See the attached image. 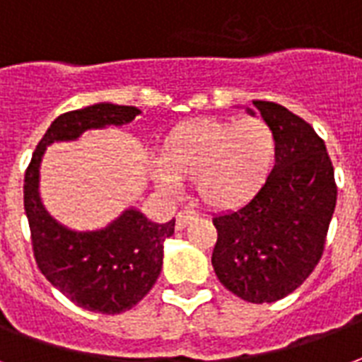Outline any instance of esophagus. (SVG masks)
I'll return each mask as SVG.
<instances>
[{
  "label": "esophagus",
  "instance_id": "esophagus-1",
  "mask_svg": "<svg viewBox=\"0 0 362 362\" xmlns=\"http://www.w3.org/2000/svg\"><path fill=\"white\" fill-rule=\"evenodd\" d=\"M197 218V214L193 211H180L178 212V216H176V228L178 230H184L189 222H193Z\"/></svg>",
  "mask_w": 362,
  "mask_h": 362
}]
</instances>
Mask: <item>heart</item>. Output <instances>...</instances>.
Returning a JSON list of instances; mask_svg holds the SVG:
<instances>
[{
    "instance_id": "obj_1",
    "label": "heart",
    "mask_w": 362,
    "mask_h": 362,
    "mask_svg": "<svg viewBox=\"0 0 362 362\" xmlns=\"http://www.w3.org/2000/svg\"><path fill=\"white\" fill-rule=\"evenodd\" d=\"M275 153L277 138L262 117H199L176 125L163 138L153 180L163 189L192 182L206 206L235 209L264 186Z\"/></svg>"
}]
</instances>
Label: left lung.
Returning <instances> with one entry per match:
<instances>
[{"instance_id":"1","label":"left lung","mask_w":362,"mask_h":362,"mask_svg":"<svg viewBox=\"0 0 362 362\" xmlns=\"http://www.w3.org/2000/svg\"><path fill=\"white\" fill-rule=\"evenodd\" d=\"M255 106L277 138L275 167L247 205L212 218V267L235 296L272 303L296 291L321 260L338 187L325 140L308 121L275 102Z\"/></svg>"}]
</instances>
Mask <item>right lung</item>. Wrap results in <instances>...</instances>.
Instances as JSON below:
<instances>
[{
    "instance_id": "add662e5",
    "label": "right lung",
    "mask_w": 362,
    "mask_h": 362,
    "mask_svg": "<svg viewBox=\"0 0 362 362\" xmlns=\"http://www.w3.org/2000/svg\"><path fill=\"white\" fill-rule=\"evenodd\" d=\"M138 114L134 106L102 102L59 115L40 140L24 175V211L40 272L79 308L104 315L131 310L156 285L163 243L175 233V220L156 224L136 209H127L104 230H68L41 203L40 163L52 142L76 140L89 129L127 125Z\"/></svg>"
}]
</instances>
